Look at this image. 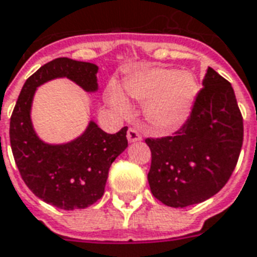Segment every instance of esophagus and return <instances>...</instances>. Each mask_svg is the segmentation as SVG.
I'll return each mask as SVG.
<instances>
[{
    "label": "esophagus",
    "instance_id": "obj_1",
    "mask_svg": "<svg viewBox=\"0 0 257 257\" xmlns=\"http://www.w3.org/2000/svg\"><path fill=\"white\" fill-rule=\"evenodd\" d=\"M126 138H128L129 143H135V142L142 140V135L139 134L138 131H136L135 128H129L128 134H126Z\"/></svg>",
    "mask_w": 257,
    "mask_h": 257
}]
</instances>
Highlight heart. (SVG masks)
<instances>
[{"mask_svg": "<svg viewBox=\"0 0 257 257\" xmlns=\"http://www.w3.org/2000/svg\"><path fill=\"white\" fill-rule=\"evenodd\" d=\"M123 90L134 99L147 102L146 115L159 132L169 134L189 117L199 94L195 76L187 70L147 68L135 72L123 81ZM110 106L121 115H128L131 104L117 88L107 95Z\"/></svg>", "mask_w": 257, "mask_h": 257, "instance_id": "obj_1", "label": "heart"}]
</instances>
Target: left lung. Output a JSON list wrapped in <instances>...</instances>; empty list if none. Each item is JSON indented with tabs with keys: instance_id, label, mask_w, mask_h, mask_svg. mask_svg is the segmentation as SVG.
<instances>
[{
	"instance_id": "8db88e82",
	"label": "left lung",
	"mask_w": 257,
	"mask_h": 257,
	"mask_svg": "<svg viewBox=\"0 0 257 257\" xmlns=\"http://www.w3.org/2000/svg\"><path fill=\"white\" fill-rule=\"evenodd\" d=\"M244 138L242 115L229 81L208 68L189 118L174 136L146 139L151 150L148 184L169 207L212 197L234 170Z\"/></svg>"
}]
</instances>
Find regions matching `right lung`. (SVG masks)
Segmentation results:
<instances>
[{
  "label": "right lung",
  "instance_id": "right-lung-1",
  "mask_svg": "<svg viewBox=\"0 0 257 257\" xmlns=\"http://www.w3.org/2000/svg\"><path fill=\"white\" fill-rule=\"evenodd\" d=\"M98 66L61 57L30 76L11 117V147L23 181L32 193L61 210L85 208L104 193L109 169L128 147L126 131L109 135L90 121L83 134L64 144L39 139L31 121V106L39 85L66 77L87 92L98 91Z\"/></svg>",
  "mask_w": 257,
  "mask_h": 257
}]
</instances>
